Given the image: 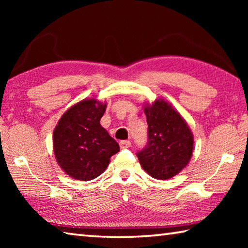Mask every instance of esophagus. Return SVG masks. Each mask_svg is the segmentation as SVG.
I'll return each instance as SVG.
<instances>
[{
    "label": "esophagus",
    "mask_w": 248,
    "mask_h": 248,
    "mask_svg": "<svg viewBox=\"0 0 248 248\" xmlns=\"http://www.w3.org/2000/svg\"><path fill=\"white\" fill-rule=\"evenodd\" d=\"M119 145H120L121 149H128V148H130V146H131V141H129V140L121 141Z\"/></svg>",
    "instance_id": "esophagus-1"
}]
</instances>
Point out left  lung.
Masks as SVG:
<instances>
[{"label": "left lung", "instance_id": "obj_1", "mask_svg": "<svg viewBox=\"0 0 248 248\" xmlns=\"http://www.w3.org/2000/svg\"><path fill=\"white\" fill-rule=\"evenodd\" d=\"M149 143L137 154L141 166L151 177L170 179L189 163L194 136L179 112L164 99L144 105Z\"/></svg>", "mask_w": 248, "mask_h": 248}]
</instances>
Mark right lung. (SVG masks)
I'll use <instances>...</instances> for the list:
<instances>
[{
    "label": "right lung",
    "mask_w": 248,
    "mask_h": 248,
    "mask_svg": "<svg viewBox=\"0 0 248 248\" xmlns=\"http://www.w3.org/2000/svg\"><path fill=\"white\" fill-rule=\"evenodd\" d=\"M106 103L83 99L66 110L53 131V152L65 174L92 180L104 173L119 144L100 125Z\"/></svg>",
    "instance_id": "obj_1"
}]
</instances>
